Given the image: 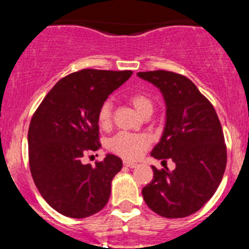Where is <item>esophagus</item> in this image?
<instances>
[{"mask_svg": "<svg viewBox=\"0 0 249 249\" xmlns=\"http://www.w3.org/2000/svg\"><path fill=\"white\" fill-rule=\"evenodd\" d=\"M124 166L129 167V169H135V167L137 166V164H135V162H130V161H124Z\"/></svg>", "mask_w": 249, "mask_h": 249, "instance_id": "34e87169", "label": "esophagus"}]
</instances>
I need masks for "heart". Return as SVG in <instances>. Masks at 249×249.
Returning a JSON list of instances; mask_svg holds the SVG:
<instances>
[{
	"instance_id": "b5f03b06",
	"label": "heart",
	"mask_w": 249,
	"mask_h": 249,
	"mask_svg": "<svg viewBox=\"0 0 249 249\" xmlns=\"http://www.w3.org/2000/svg\"><path fill=\"white\" fill-rule=\"evenodd\" d=\"M132 106L136 108L141 115L153 110V102L148 96L143 94H135L130 97ZM112 118V104L110 101H105L100 107L97 113V120L102 127L108 126ZM149 145V139L145 135L129 134V132H119L109 141V148L115 154L120 155L124 159H137Z\"/></svg>"
}]
</instances>
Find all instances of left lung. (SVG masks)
I'll list each match as a JSON object with an SVG mask.
<instances>
[{
    "mask_svg": "<svg viewBox=\"0 0 249 249\" xmlns=\"http://www.w3.org/2000/svg\"><path fill=\"white\" fill-rule=\"evenodd\" d=\"M137 76L160 90L166 106L164 131L150 155L176 164L172 171L152 166L154 177L142 189L143 199L161 217H188L222 182L227 166L222 125L211 102L187 77L162 70Z\"/></svg>",
    "mask_w": 249,
    "mask_h": 249,
    "instance_id": "8db88e82",
    "label": "left lung"
}]
</instances>
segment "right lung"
<instances>
[{
  "label": "right lung",
  "mask_w": 249,
  "mask_h": 249,
  "mask_svg": "<svg viewBox=\"0 0 249 249\" xmlns=\"http://www.w3.org/2000/svg\"><path fill=\"white\" fill-rule=\"evenodd\" d=\"M131 74L90 69L69 74L53 87L32 117L27 135L32 178L49 206L66 217H89L108 202L122 159L107 154L91 166L82 158L101 147L97 113Z\"/></svg>",
  "instance_id": "obj_1"
}]
</instances>
